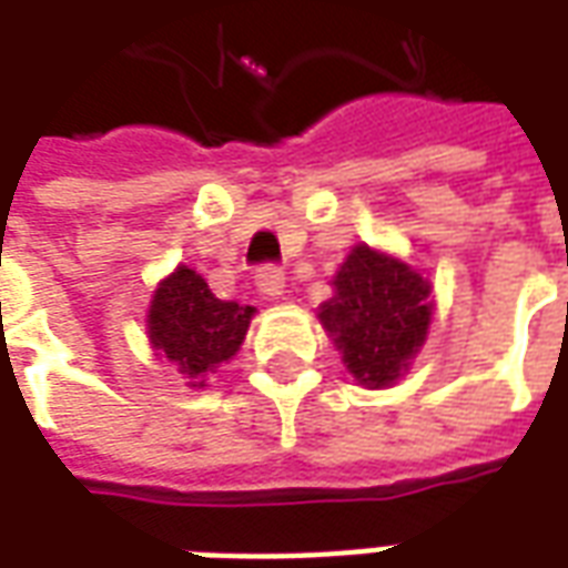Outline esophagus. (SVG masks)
Instances as JSON below:
<instances>
[{
  "mask_svg": "<svg viewBox=\"0 0 568 568\" xmlns=\"http://www.w3.org/2000/svg\"><path fill=\"white\" fill-rule=\"evenodd\" d=\"M255 285H258L261 295L271 297V301H276V297L285 292L283 271H280V267H261L258 276H255Z\"/></svg>",
  "mask_w": 568,
  "mask_h": 568,
  "instance_id": "34e87169",
  "label": "esophagus"
}]
</instances>
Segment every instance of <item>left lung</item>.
Here are the masks:
<instances>
[{
    "label": "left lung",
    "mask_w": 568,
    "mask_h": 568,
    "mask_svg": "<svg viewBox=\"0 0 568 568\" xmlns=\"http://www.w3.org/2000/svg\"><path fill=\"white\" fill-rule=\"evenodd\" d=\"M320 322L365 389H389L423 349L435 313L432 283L398 255L358 243L334 276Z\"/></svg>",
    "instance_id": "1"
}]
</instances>
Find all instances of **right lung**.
<instances>
[{
    "instance_id": "add662e5",
    "label": "right lung",
    "mask_w": 568,
    "mask_h": 568,
    "mask_svg": "<svg viewBox=\"0 0 568 568\" xmlns=\"http://www.w3.org/2000/svg\"><path fill=\"white\" fill-rule=\"evenodd\" d=\"M255 307L222 301L197 271L179 264L151 295L149 344L154 356L179 371L191 389H203L206 377L236 356Z\"/></svg>"
}]
</instances>
